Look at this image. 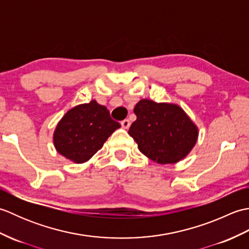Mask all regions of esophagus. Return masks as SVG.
<instances>
[{
	"instance_id": "34e87169",
	"label": "esophagus",
	"mask_w": 249,
	"mask_h": 249,
	"mask_svg": "<svg viewBox=\"0 0 249 249\" xmlns=\"http://www.w3.org/2000/svg\"><path fill=\"white\" fill-rule=\"evenodd\" d=\"M121 125H122V127H123V128L127 129V128H129V126H130V121L128 119H125V120L121 122Z\"/></svg>"
}]
</instances>
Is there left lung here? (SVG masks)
I'll list each match as a JSON object with an SVG mask.
<instances>
[{
	"mask_svg": "<svg viewBox=\"0 0 249 249\" xmlns=\"http://www.w3.org/2000/svg\"><path fill=\"white\" fill-rule=\"evenodd\" d=\"M134 112L137 120L128 134L142 154L157 163L184 160L198 140L197 125L178 105L141 99Z\"/></svg>",
	"mask_w": 249,
	"mask_h": 249,
	"instance_id": "left-lung-1",
	"label": "left lung"
}]
</instances>
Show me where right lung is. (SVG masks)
I'll list each match as a JSON object with an SVG mask.
<instances>
[{
  "label": "right lung",
  "mask_w": 249,
  "mask_h": 249,
  "mask_svg": "<svg viewBox=\"0 0 249 249\" xmlns=\"http://www.w3.org/2000/svg\"><path fill=\"white\" fill-rule=\"evenodd\" d=\"M120 127V123L111 119L108 109L93 99L67 111L56 125L53 144L62 156L83 163Z\"/></svg>",
  "instance_id": "right-lung-1"
}]
</instances>
